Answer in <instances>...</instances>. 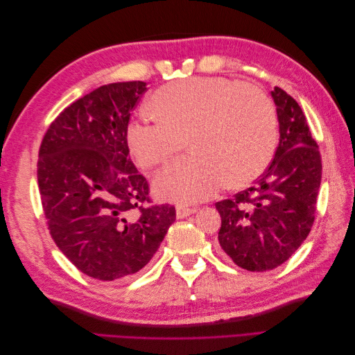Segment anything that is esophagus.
Returning <instances> with one entry per match:
<instances>
[{"label": "esophagus", "mask_w": 355, "mask_h": 355, "mask_svg": "<svg viewBox=\"0 0 355 355\" xmlns=\"http://www.w3.org/2000/svg\"><path fill=\"white\" fill-rule=\"evenodd\" d=\"M197 209L196 207H188V206H178L176 207V218L178 219H184L187 216H189V214L196 213Z\"/></svg>", "instance_id": "34e87169"}]
</instances>
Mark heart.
<instances>
[{
	"label": "heart",
	"instance_id": "heart-1",
	"mask_svg": "<svg viewBox=\"0 0 355 355\" xmlns=\"http://www.w3.org/2000/svg\"><path fill=\"white\" fill-rule=\"evenodd\" d=\"M158 120L136 118L125 130L135 163L144 170L167 166L155 182V194L176 202L206 200L225 184L250 185L272 158L277 114L271 99L254 85L223 77H191L171 81L151 99Z\"/></svg>",
	"mask_w": 355,
	"mask_h": 355
}]
</instances>
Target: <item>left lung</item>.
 <instances>
[{"mask_svg":"<svg viewBox=\"0 0 355 355\" xmlns=\"http://www.w3.org/2000/svg\"><path fill=\"white\" fill-rule=\"evenodd\" d=\"M271 96L280 125L274 159L253 187L214 204L222 252L253 272L280 266L305 241L321 184V155L304 111L280 87Z\"/></svg>","mask_w":355,"mask_h":355,"instance_id":"left-lung-1","label":"left lung"}]
</instances>
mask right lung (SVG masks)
<instances>
[{"label": "right lung", "mask_w": 355, "mask_h": 355, "mask_svg": "<svg viewBox=\"0 0 355 355\" xmlns=\"http://www.w3.org/2000/svg\"><path fill=\"white\" fill-rule=\"evenodd\" d=\"M146 83H112L71 103L40 146L38 187L51 239L81 272L115 282L153 259L176 210L154 206L125 130Z\"/></svg>", "instance_id": "1"}]
</instances>
